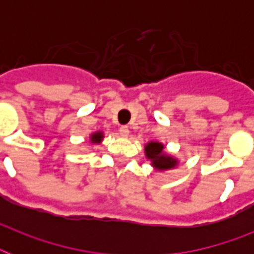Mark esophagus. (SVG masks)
<instances>
[{"label": "esophagus", "mask_w": 254, "mask_h": 254, "mask_svg": "<svg viewBox=\"0 0 254 254\" xmlns=\"http://www.w3.org/2000/svg\"><path fill=\"white\" fill-rule=\"evenodd\" d=\"M119 131L121 137H127V135H129V127H121Z\"/></svg>", "instance_id": "obj_1"}]
</instances>
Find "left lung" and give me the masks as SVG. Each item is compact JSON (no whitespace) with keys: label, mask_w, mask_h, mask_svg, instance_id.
Listing matches in <instances>:
<instances>
[{"label":"left lung","mask_w":254,"mask_h":254,"mask_svg":"<svg viewBox=\"0 0 254 254\" xmlns=\"http://www.w3.org/2000/svg\"><path fill=\"white\" fill-rule=\"evenodd\" d=\"M162 150L163 146L158 142L147 143V146L145 147L147 158L151 159L153 166L157 167L158 170L171 169V167L175 166V165H177V161L171 158V157H167V155L163 154Z\"/></svg>","instance_id":"left-lung-1"}]
</instances>
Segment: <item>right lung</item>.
<instances>
[{"instance_id": "right-lung-1", "label": "right lung", "mask_w": 254, "mask_h": 254, "mask_svg": "<svg viewBox=\"0 0 254 254\" xmlns=\"http://www.w3.org/2000/svg\"><path fill=\"white\" fill-rule=\"evenodd\" d=\"M101 138H103V134H101V133H95V134H92L91 141H92V142L99 143L100 141H101Z\"/></svg>"}]
</instances>
